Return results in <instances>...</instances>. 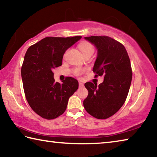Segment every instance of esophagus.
Masks as SVG:
<instances>
[{"label": "esophagus", "mask_w": 157, "mask_h": 157, "mask_svg": "<svg viewBox=\"0 0 157 157\" xmlns=\"http://www.w3.org/2000/svg\"><path fill=\"white\" fill-rule=\"evenodd\" d=\"M79 87H82V86H84V84L82 83V82H79Z\"/></svg>", "instance_id": "obj_1"}]
</instances>
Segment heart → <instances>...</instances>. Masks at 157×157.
Instances as JSON below:
<instances>
[{"instance_id": "b5f03b06", "label": "heart", "mask_w": 157, "mask_h": 157, "mask_svg": "<svg viewBox=\"0 0 157 157\" xmlns=\"http://www.w3.org/2000/svg\"><path fill=\"white\" fill-rule=\"evenodd\" d=\"M79 49H80L81 52H82V54L84 55V56H86V55L90 54V53H93L94 51V46H93V45L91 43H89V42H83V43H82L79 45ZM84 71L85 70L83 68H77L74 70L73 73L75 74V75H80L84 72Z\"/></svg>"}]
</instances>
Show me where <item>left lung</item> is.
<instances>
[{
	"label": "left lung",
	"instance_id": "8db88e82",
	"mask_svg": "<svg viewBox=\"0 0 157 157\" xmlns=\"http://www.w3.org/2000/svg\"><path fill=\"white\" fill-rule=\"evenodd\" d=\"M98 50L93 72L95 78L104 76L102 83L97 86L91 82L84 86L89 91L84 107L90 115L106 119L115 114L125 102L132 79V71L125 48L107 36L84 37Z\"/></svg>",
	"mask_w": 157,
	"mask_h": 157
}]
</instances>
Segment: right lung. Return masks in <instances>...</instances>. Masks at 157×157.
<instances>
[{
    "instance_id": "1",
    "label": "right lung",
    "mask_w": 157,
    "mask_h": 157,
    "mask_svg": "<svg viewBox=\"0 0 157 157\" xmlns=\"http://www.w3.org/2000/svg\"><path fill=\"white\" fill-rule=\"evenodd\" d=\"M81 36H48L29 47L21 77L25 95L34 112L43 118H57L66 109L69 98L78 89V82L67 77L63 83L55 82L52 70L62 66L63 54Z\"/></svg>"
}]
</instances>
